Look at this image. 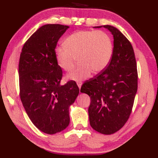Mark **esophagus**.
Here are the masks:
<instances>
[{
	"mask_svg": "<svg viewBox=\"0 0 158 158\" xmlns=\"http://www.w3.org/2000/svg\"><path fill=\"white\" fill-rule=\"evenodd\" d=\"M77 85H78L79 88V89H81V83L78 82V83H77Z\"/></svg>",
	"mask_w": 158,
	"mask_h": 158,
	"instance_id": "34e87169",
	"label": "esophagus"
}]
</instances>
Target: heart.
<instances>
[{"label":"heart","instance_id":"obj_1","mask_svg":"<svg viewBox=\"0 0 158 158\" xmlns=\"http://www.w3.org/2000/svg\"><path fill=\"white\" fill-rule=\"evenodd\" d=\"M113 54V43L103 31H79L64 41V46L55 49V58L60 69L69 71L75 58L79 64L66 76L70 81L81 82L94 73L102 71L108 66Z\"/></svg>","mask_w":158,"mask_h":158}]
</instances>
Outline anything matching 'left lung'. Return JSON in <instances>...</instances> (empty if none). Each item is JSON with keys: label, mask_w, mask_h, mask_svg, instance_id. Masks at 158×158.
<instances>
[{"label": "left lung", "mask_w": 158, "mask_h": 158, "mask_svg": "<svg viewBox=\"0 0 158 158\" xmlns=\"http://www.w3.org/2000/svg\"><path fill=\"white\" fill-rule=\"evenodd\" d=\"M105 28L113 36L111 60L105 70L85 82L81 92L91 99L88 108L90 126L103 135L119 130L128 119L138 87L136 62L132 45L118 29Z\"/></svg>", "instance_id": "8db88e82"}]
</instances>
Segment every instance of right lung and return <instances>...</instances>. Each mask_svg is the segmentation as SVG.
<instances>
[{"label": "right lung", "instance_id": "obj_1", "mask_svg": "<svg viewBox=\"0 0 158 158\" xmlns=\"http://www.w3.org/2000/svg\"><path fill=\"white\" fill-rule=\"evenodd\" d=\"M69 28L60 24L41 26L26 42L20 54V98L32 123L48 135L68 127L69 107L79 93L75 81L60 85L62 71L55 58L57 43Z\"/></svg>", "mask_w": 158, "mask_h": 158}]
</instances>
